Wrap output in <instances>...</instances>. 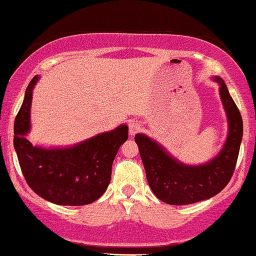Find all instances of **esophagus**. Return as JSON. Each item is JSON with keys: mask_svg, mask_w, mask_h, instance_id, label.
<instances>
[{"mask_svg": "<svg viewBox=\"0 0 256 256\" xmlns=\"http://www.w3.org/2000/svg\"><path fill=\"white\" fill-rule=\"evenodd\" d=\"M140 130V122H138L137 120L131 119L130 122H128V134H130L131 136H134V134H137V132Z\"/></svg>", "mask_w": 256, "mask_h": 256, "instance_id": "34e87169", "label": "esophagus"}]
</instances>
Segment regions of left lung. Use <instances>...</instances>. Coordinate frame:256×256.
<instances>
[{
  "instance_id": "1",
  "label": "left lung",
  "mask_w": 256,
  "mask_h": 256,
  "mask_svg": "<svg viewBox=\"0 0 256 256\" xmlns=\"http://www.w3.org/2000/svg\"><path fill=\"white\" fill-rule=\"evenodd\" d=\"M219 84V95L228 118V137L218 154L201 165H186L144 134L134 136L146 180L155 196L168 204L183 206L208 200L219 194L234 174L243 136V122L225 82Z\"/></svg>"
}]
</instances>
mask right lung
<instances>
[{
    "label": "right lung",
    "instance_id": "obj_1",
    "mask_svg": "<svg viewBox=\"0 0 256 256\" xmlns=\"http://www.w3.org/2000/svg\"><path fill=\"white\" fill-rule=\"evenodd\" d=\"M38 79L34 76L28 84L14 122V149L22 174L28 186L52 204H92L110 185L114 158L128 140V125L64 148L34 146L26 136L31 130L32 90Z\"/></svg>",
    "mask_w": 256,
    "mask_h": 256
}]
</instances>
